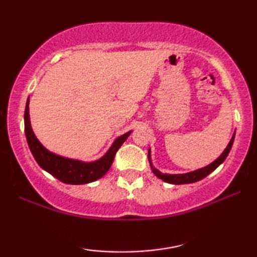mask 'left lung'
<instances>
[{
  "label": "left lung",
  "mask_w": 257,
  "mask_h": 257,
  "mask_svg": "<svg viewBox=\"0 0 257 257\" xmlns=\"http://www.w3.org/2000/svg\"><path fill=\"white\" fill-rule=\"evenodd\" d=\"M234 138H235V132H234L233 137H231L229 144H228L223 152L221 153V156L217 158L216 160H214L212 164L207 165V166L202 167V168H199V170L188 172V173H184V174H167V173H163V172H160L159 170H157V168L153 166L152 160H151V150H149V161H150L151 168H152L153 173L156 174L158 178L161 179V180H164L165 182H168V184L184 185V184H192V182H196V181L201 180V179H203V178H206L207 175L212 173L214 170H216V168L219 167L224 160H226L227 156L229 154L230 150H231V146H233Z\"/></svg>",
  "instance_id": "1"
}]
</instances>
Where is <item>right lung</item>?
I'll use <instances>...</instances> for the list:
<instances>
[{
	"mask_svg": "<svg viewBox=\"0 0 257 257\" xmlns=\"http://www.w3.org/2000/svg\"><path fill=\"white\" fill-rule=\"evenodd\" d=\"M24 130H26L28 145H29V149L37 164L48 173L54 175L56 179L69 185L89 184V182H93L104 177L106 172L110 170L119 147L124 144L132 132L128 131L125 135L118 137L112 143L107 152L98 160L85 163L82 160L70 159V158L58 156V154L50 152L48 149H45L40 140L37 139V137L35 136L30 124L29 98L27 100L26 112H24Z\"/></svg>",
	"mask_w": 257,
	"mask_h": 257,
	"instance_id": "obj_1",
	"label": "right lung"
}]
</instances>
